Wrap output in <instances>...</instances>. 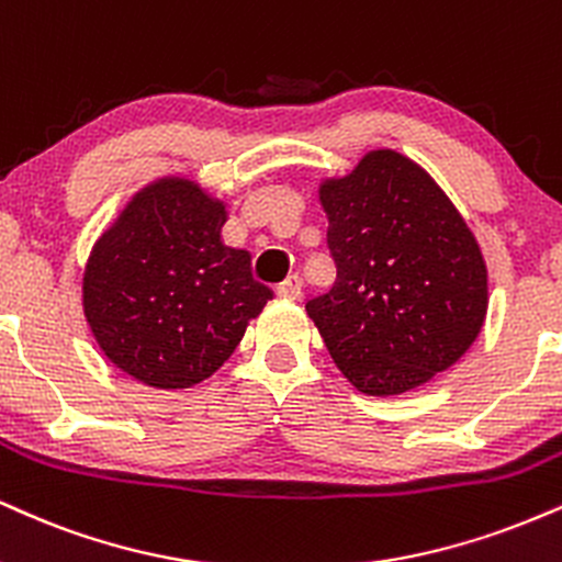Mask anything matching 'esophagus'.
<instances>
[{
  "label": "esophagus",
  "instance_id": "obj_1",
  "mask_svg": "<svg viewBox=\"0 0 562 562\" xmlns=\"http://www.w3.org/2000/svg\"><path fill=\"white\" fill-rule=\"evenodd\" d=\"M301 293H303V280L299 274H290L288 280L277 288V295H280V299H288V301H299Z\"/></svg>",
  "mask_w": 562,
  "mask_h": 562
}]
</instances>
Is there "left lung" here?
Segmentation results:
<instances>
[{
    "label": "left lung",
    "instance_id": "8db88e82",
    "mask_svg": "<svg viewBox=\"0 0 562 562\" xmlns=\"http://www.w3.org/2000/svg\"><path fill=\"white\" fill-rule=\"evenodd\" d=\"M337 280L306 303L363 395H401L474 346L490 306L476 235L437 180L395 148L319 182Z\"/></svg>",
    "mask_w": 562,
    "mask_h": 562
}]
</instances>
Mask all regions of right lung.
Returning a JSON list of instances; mask_svg holds the SVG:
<instances>
[{
	"label": "right lung",
	"instance_id": "add662e5",
	"mask_svg": "<svg viewBox=\"0 0 562 562\" xmlns=\"http://www.w3.org/2000/svg\"><path fill=\"white\" fill-rule=\"evenodd\" d=\"M227 204L186 175L140 188L93 243L83 314L120 371L154 390L209 380L274 299L251 254L225 246Z\"/></svg>",
	"mask_w": 562,
	"mask_h": 562
}]
</instances>
